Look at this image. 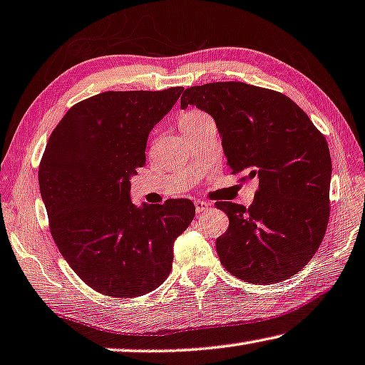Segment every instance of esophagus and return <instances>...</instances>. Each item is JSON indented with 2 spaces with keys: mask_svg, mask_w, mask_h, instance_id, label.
I'll return each mask as SVG.
<instances>
[{
  "mask_svg": "<svg viewBox=\"0 0 365 365\" xmlns=\"http://www.w3.org/2000/svg\"><path fill=\"white\" fill-rule=\"evenodd\" d=\"M194 205H195V212H197V214H200V212H205L210 207L204 200H194Z\"/></svg>",
  "mask_w": 365,
  "mask_h": 365,
  "instance_id": "obj_1",
  "label": "esophagus"
}]
</instances>
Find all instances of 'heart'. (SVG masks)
I'll list each match as a JSON object with an SVG mask.
<instances>
[{"label": "heart", "instance_id": "b5f03b06", "mask_svg": "<svg viewBox=\"0 0 365 365\" xmlns=\"http://www.w3.org/2000/svg\"><path fill=\"white\" fill-rule=\"evenodd\" d=\"M207 122H212L210 117L199 109H187L182 112L181 119H179V125H181L182 130H187V128L199 127L202 124H207Z\"/></svg>", "mask_w": 365, "mask_h": 365}]
</instances>
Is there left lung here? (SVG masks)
<instances>
[{"instance_id":"obj_1","label":"left lung","mask_w":365,"mask_h":365,"mask_svg":"<svg viewBox=\"0 0 365 365\" xmlns=\"http://www.w3.org/2000/svg\"><path fill=\"white\" fill-rule=\"evenodd\" d=\"M215 119L232 175L256 178L248 209L215 202L228 215L217 238L223 267L251 284H276L307 266L329 220L331 156L327 138L292 99L240 81L190 86L181 96Z\"/></svg>"}]
</instances>
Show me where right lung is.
I'll return each instance as SVG.
<instances>
[{
	"instance_id": "1",
	"label": "right lung",
	"mask_w": 365,
	"mask_h": 365,
	"mask_svg": "<svg viewBox=\"0 0 365 365\" xmlns=\"http://www.w3.org/2000/svg\"><path fill=\"white\" fill-rule=\"evenodd\" d=\"M181 93L175 86L96 94L70 108L48 138L38 186L50 233L76 276L99 294L132 299L160 287L175 240L195 215L189 199L143 207L130 200L148 133Z\"/></svg>"
}]
</instances>
